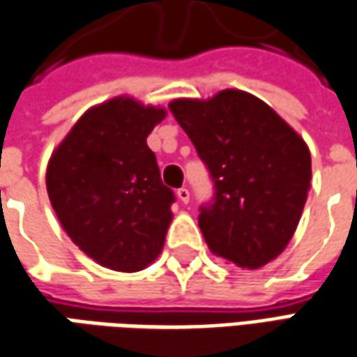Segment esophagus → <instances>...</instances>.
Masks as SVG:
<instances>
[{
	"mask_svg": "<svg viewBox=\"0 0 357 357\" xmlns=\"http://www.w3.org/2000/svg\"><path fill=\"white\" fill-rule=\"evenodd\" d=\"M176 196H178V199H181L183 204H188V202H190V190H188V188H178V190H176Z\"/></svg>",
	"mask_w": 357,
	"mask_h": 357,
	"instance_id": "34e87169",
	"label": "esophagus"
}]
</instances>
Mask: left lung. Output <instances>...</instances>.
<instances>
[{"instance_id": "8db88e82", "label": "left lung", "mask_w": 357, "mask_h": 357, "mask_svg": "<svg viewBox=\"0 0 357 357\" xmlns=\"http://www.w3.org/2000/svg\"><path fill=\"white\" fill-rule=\"evenodd\" d=\"M169 109L213 181V199L198 217L209 250L242 269L273 261L300 223L312 181L300 134L242 90L174 100Z\"/></svg>"}]
</instances>
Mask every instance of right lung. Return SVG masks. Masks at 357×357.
I'll use <instances>...</instances> for the list:
<instances>
[{
	"instance_id": "add662e5",
	"label": "right lung",
	"mask_w": 357,
	"mask_h": 357,
	"mask_svg": "<svg viewBox=\"0 0 357 357\" xmlns=\"http://www.w3.org/2000/svg\"><path fill=\"white\" fill-rule=\"evenodd\" d=\"M165 115L163 107L113 98L86 111L47 163V196L61 227L113 271H140L165 244L174 194L146 142Z\"/></svg>"
}]
</instances>
